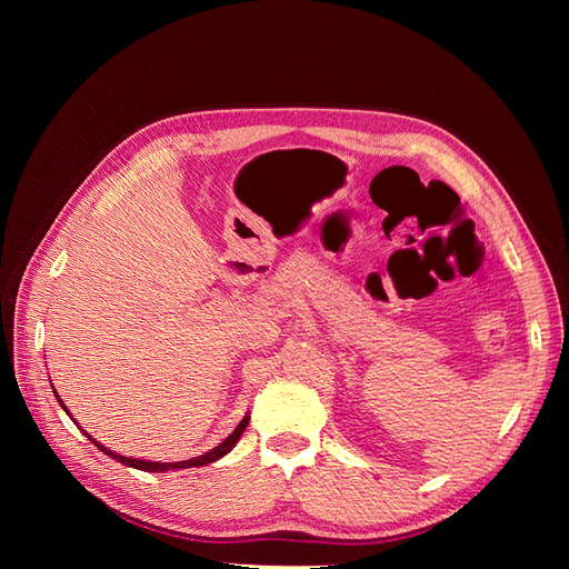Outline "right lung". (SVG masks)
Returning <instances> with one entry per match:
<instances>
[{
    "mask_svg": "<svg viewBox=\"0 0 569 569\" xmlns=\"http://www.w3.org/2000/svg\"><path fill=\"white\" fill-rule=\"evenodd\" d=\"M54 389V387H51ZM54 396H57V401L61 403V408L68 412V408H66V403L59 399V393L54 391ZM68 416H71V412H68ZM71 420L76 422V418L71 416ZM78 425V422H76ZM247 425H249V412L247 416L242 418V422H239L237 427H234V432L222 441V443H218L216 449H211V451H206L203 456H197V458H189V460H180V462H153V460H140V458H126V456H120V453H113V451H109L104 443H99V441H94L88 432H84V437H88L99 451H104L109 458H113V460H118V462H123V465H128V468H134V470H144V472H166V470H187V468H203V465H209V462H216V460H220L222 456H228L232 449H234V443L239 441V437L244 435V429H247Z\"/></svg>",
    "mask_w": 569,
    "mask_h": 569,
    "instance_id": "right-lung-1",
    "label": "right lung"
}]
</instances>
